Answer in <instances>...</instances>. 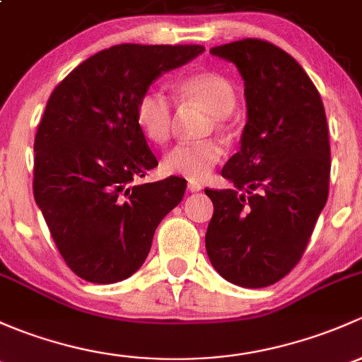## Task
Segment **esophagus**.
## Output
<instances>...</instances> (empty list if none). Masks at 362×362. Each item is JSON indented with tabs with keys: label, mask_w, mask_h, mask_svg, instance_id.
<instances>
[{
	"label": "esophagus",
	"mask_w": 362,
	"mask_h": 362,
	"mask_svg": "<svg viewBox=\"0 0 362 362\" xmlns=\"http://www.w3.org/2000/svg\"><path fill=\"white\" fill-rule=\"evenodd\" d=\"M188 189L192 193H197V192H200V189H202V185H199V182H193V181H189L188 182Z\"/></svg>",
	"instance_id": "34e87169"
}]
</instances>
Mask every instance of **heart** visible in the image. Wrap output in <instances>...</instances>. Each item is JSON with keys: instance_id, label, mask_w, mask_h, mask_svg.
Returning a JSON list of instances; mask_svg holds the SVG:
<instances>
[{"instance_id": "obj_1", "label": "heart", "mask_w": 362, "mask_h": 362, "mask_svg": "<svg viewBox=\"0 0 362 362\" xmlns=\"http://www.w3.org/2000/svg\"><path fill=\"white\" fill-rule=\"evenodd\" d=\"M181 99L193 100L212 115L214 125L221 129L226 117L235 107V88L232 81L219 73L204 71L189 74L177 83ZM136 124L150 143L163 144L173 132V103L158 88H150L136 104ZM223 150L218 141L181 143L167 151L162 160L163 173L186 177L189 181H204L221 160Z\"/></svg>"}]
</instances>
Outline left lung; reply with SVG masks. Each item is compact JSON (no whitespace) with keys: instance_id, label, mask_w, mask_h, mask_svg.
Masks as SVG:
<instances>
[{"instance_id":"obj_1","label":"left lung","mask_w":362,"mask_h":362,"mask_svg":"<svg viewBox=\"0 0 362 362\" xmlns=\"http://www.w3.org/2000/svg\"><path fill=\"white\" fill-rule=\"evenodd\" d=\"M211 54L237 66L247 122L240 150L221 170L233 186L206 189L214 206L207 256L232 284L267 288L296 267L326 206V113L308 74L282 48L245 38Z\"/></svg>"}]
</instances>
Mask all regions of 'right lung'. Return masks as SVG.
Instances as JSON below:
<instances>
[{"instance_id":"obj_1","label":"right lung","mask_w":362,"mask_h":362,"mask_svg":"<svg viewBox=\"0 0 362 362\" xmlns=\"http://www.w3.org/2000/svg\"><path fill=\"white\" fill-rule=\"evenodd\" d=\"M202 52L200 45H115L52 92L35 137L33 193L78 277L113 284L136 274L156 226L182 200L181 177L137 182L158 162L136 124V104L156 78Z\"/></svg>"}]
</instances>
